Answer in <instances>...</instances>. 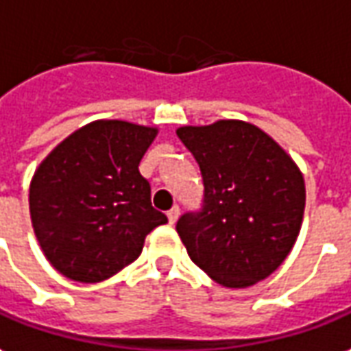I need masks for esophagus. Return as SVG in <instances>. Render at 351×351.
Returning <instances> with one entry per match:
<instances>
[{
	"label": "esophagus",
	"mask_w": 351,
	"mask_h": 351,
	"mask_svg": "<svg viewBox=\"0 0 351 351\" xmlns=\"http://www.w3.org/2000/svg\"><path fill=\"white\" fill-rule=\"evenodd\" d=\"M178 217H180V206H173L171 210H168V221H170L171 226L178 221Z\"/></svg>",
	"instance_id": "obj_1"
}]
</instances>
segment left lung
Listing matches in <instances>:
<instances>
[{
  "label": "left lung",
  "mask_w": 351,
  "mask_h": 351,
  "mask_svg": "<svg viewBox=\"0 0 351 351\" xmlns=\"http://www.w3.org/2000/svg\"><path fill=\"white\" fill-rule=\"evenodd\" d=\"M199 162L204 199L178 219L191 260L227 289L269 277L300 233L306 187L298 166L260 128L241 120L183 125Z\"/></svg>",
  "instance_id": "obj_1"
}]
</instances>
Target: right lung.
I'll list each match as a JSON object with an SVG mask.
<instances>
[{
    "label": "right lung",
    "mask_w": 351,
    "mask_h": 351,
    "mask_svg": "<svg viewBox=\"0 0 351 351\" xmlns=\"http://www.w3.org/2000/svg\"><path fill=\"white\" fill-rule=\"evenodd\" d=\"M154 128L99 120L69 135L30 183V217L49 263L78 282H99L132 263L168 217L151 204L139 162Z\"/></svg>",
    "instance_id": "1"
}]
</instances>
